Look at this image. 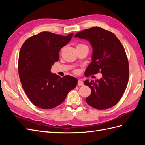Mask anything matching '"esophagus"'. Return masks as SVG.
<instances>
[{
    "mask_svg": "<svg viewBox=\"0 0 145 145\" xmlns=\"http://www.w3.org/2000/svg\"><path fill=\"white\" fill-rule=\"evenodd\" d=\"M77 84L78 86H82V85H83V82L81 80H78V82H77Z\"/></svg>",
    "mask_w": 145,
    "mask_h": 145,
    "instance_id": "1",
    "label": "esophagus"
}]
</instances>
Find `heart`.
I'll return each instance as SVG.
<instances>
[{
  "mask_svg": "<svg viewBox=\"0 0 145 145\" xmlns=\"http://www.w3.org/2000/svg\"><path fill=\"white\" fill-rule=\"evenodd\" d=\"M87 46L86 45H83V44H78V45H77V47H79V46ZM75 72H77V71H75Z\"/></svg>",
  "mask_w": 145,
  "mask_h": 145,
  "instance_id": "obj_1",
  "label": "heart"
}]
</instances>
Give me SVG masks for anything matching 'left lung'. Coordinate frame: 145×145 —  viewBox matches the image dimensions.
<instances>
[{
    "instance_id": "obj_1",
    "label": "left lung",
    "mask_w": 145,
    "mask_h": 145,
    "mask_svg": "<svg viewBox=\"0 0 145 145\" xmlns=\"http://www.w3.org/2000/svg\"><path fill=\"white\" fill-rule=\"evenodd\" d=\"M75 37L89 41L93 48V61L86 70V76L98 72L103 76L100 80L84 82L91 89L86 103L97 109L114 106L122 97L129 80V63L124 47L114 34L98 27L78 32Z\"/></svg>"
}]
</instances>
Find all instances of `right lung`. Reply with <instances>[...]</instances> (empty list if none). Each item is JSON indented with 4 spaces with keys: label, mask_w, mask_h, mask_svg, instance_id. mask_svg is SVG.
I'll return each instance as SVG.
<instances>
[{
    "label": "right lung",
    "mask_w": 145,
    "mask_h": 145,
    "mask_svg": "<svg viewBox=\"0 0 145 145\" xmlns=\"http://www.w3.org/2000/svg\"><path fill=\"white\" fill-rule=\"evenodd\" d=\"M73 35L63 36L43 31L30 37L22 46L18 62L19 78L26 94L36 106L43 109L57 106L76 86V78H62L50 71L51 66L59 61L61 48Z\"/></svg>",
    "instance_id": "right-lung-1"
}]
</instances>
